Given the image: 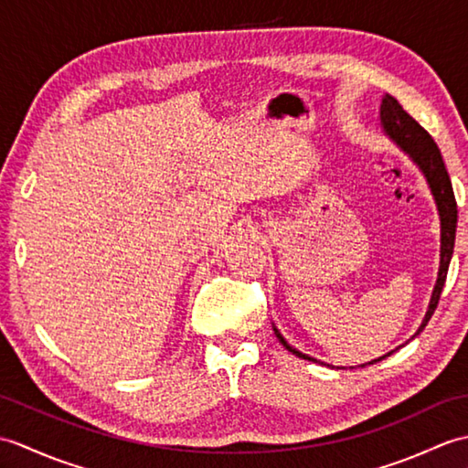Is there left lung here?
<instances>
[{
	"label": "left lung",
	"instance_id": "obj_1",
	"mask_svg": "<svg viewBox=\"0 0 468 468\" xmlns=\"http://www.w3.org/2000/svg\"><path fill=\"white\" fill-rule=\"evenodd\" d=\"M380 118H382V128L388 134V138H390L396 146H400L402 151L409 154L416 165H419L422 175L426 176V183H429V186H431L436 208H439V215H441V267H439V277H436V285L432 290L429 310H426V315L419 327V332L414 334V335H419L426 327V324H429V320L436 310V305H439L442 287L446 282V271H449V263H451L452 250H454V235H456V198H454L451 176H449V173H446V166H444L439 146H436V143L432 141V136L426 133L424 128L416 122L409 112L404 111L394 96L386 94L382 98ZM273 332L277 335V340L283 344L285 350H290L292 354L303 357V360L315 362L314 357L302 354L300 350H295V347L287 344L285 337L280 334V330H277L275 325H273ZM386 356H382V357H386ZM382 357H378V360H382ZM378 360H372L367 364H374Z\"/></svg>",
	"mask_w": 468,
	"mask_h": 468
}]
</instances>
